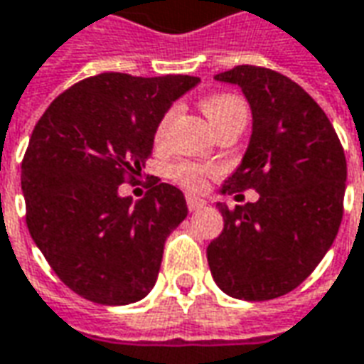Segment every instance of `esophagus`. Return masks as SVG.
Here are the masks:
<instances>
[{
  "instance_id": "obj_1",
  "label": "esophagus",
  "mask_w": 364,
  "mask_h": 364,
  "mask_svg": "<svg viewBox=\"0 0 364 364\" xmlns=\"http://www.w3.org/2000/svg\"><path fill=\"white\" fill-rule=\"evenodd\" d=\"M186 203H188V210L190 211L202 210L203 205H205V202H203V200H200V198H192V196H188Z\"/></svg>"
}]
</instances>
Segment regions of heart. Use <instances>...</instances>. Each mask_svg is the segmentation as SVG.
Segmentation results:
<instances>
[{"instance_id": "b5f03b06", "label": "heart", "mask_w": 364, "mask_h": 364, "mask_svg": "<svg viewBox=\"0 0 364 364\" xmlns=\"http://www.w3.org/2000/svg\"><path fill=\"white\" fill-rule=\"evenodd\" d=\"M202 109L208 115V119H210L213 129H218L221 123H225V121L235 117V115H245L247 117V105H245V102L239 95L233 94L210 95V97H205L202 102ZM174 113H176V109L172 107L159 121V125L154 129V143L156 145H164V141L168 136L170 123L174 119ZM211 172H213V168L198 164V162L178 161L168 168V176L180 188H184V190L192 192V194H198V192H202L203 188H205Z\"/></svg>"}]
</instances>
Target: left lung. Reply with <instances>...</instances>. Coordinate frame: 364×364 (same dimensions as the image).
Wrapping results in <instances>:
<instances>
[{
  "label": "left lung",
  "instance_id": "obj_1",
  "mask_svg": "<svg viewBox=\"0 0 364 364\" xmlns=\"http://www.w3.org/2000/svg\"><path fill=\"white\" fill-rule=\"evenodd\" d=\"M243 90L252 135L223 194L257 190L259 200L229 210L208 247L215 284L239 300L292 292L329 251L343 218L345 153L314 97L280 72L235 66L215 76Z\"/></svg>",
  "mask_w": 364,
  "mask_h": 364
}]
</instances>
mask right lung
<instances>
[{"mask_svg":"<svg viewBox=\"0 0 364 364\" xmlns=\"http://www.w3.org/2000/svg\"><path fill=\"white\" fill-rule=\"evenodd\" d=\"M198 82L104 72L63 92L33 129L21 162L27 228L82 298L125 306L156 282L164 241L188 215L184 194L159 178L139 202L117 190L135 182L159 121Z\"/></svg>","mask_w":364,"mask_h":364,"instance_id":"right-lung-1","label":"right lung"}]
</instances>
